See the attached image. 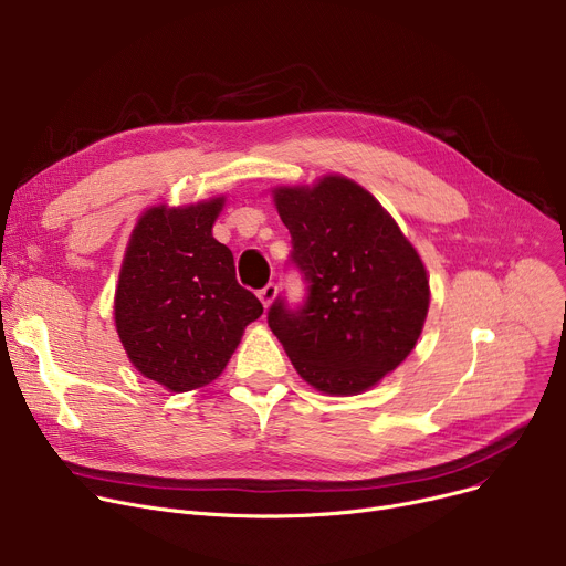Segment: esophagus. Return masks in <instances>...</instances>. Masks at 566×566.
<instances>
[{"label": "esophagus", "instance_id": "esophagus-1", "mask_svg": "<svg viewBox=\"0 0 566 566\" xmlns=\"http://www.w3.org/2000/svg\"><path fill=\"white\" fill-rule=\"evenodd\" d=\"M275 295H277V286H275L273 282L265 284V286L259 291V298H261L263 307H271V303L275 301Z\"/></svg>", "mask_w": 566, "mask_h": 566}]
</instances>
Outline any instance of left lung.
<instances>
[{
	"mask_svg": "<svg viewBox=\"0 0 566 566\" xmlns=\"http://www.w3.org/2000/svg\"><path fill=\"white\" fill-rule=\"evenodd\" d=\"M275 203L307 293L298 305L277 295L268 325L316 390L358 395L418 344L429 310L424 265L382 206L344 176L275 190Z\"/></svg>",
	"mask_w": 566,
	"mask_h": 566,
	"instance_id": "left-lung-1",
	"label": "left lung"
}]
</instances>
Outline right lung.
<instances>
[{
	"instance_id": "1",
	"label": "right lung",
	"mask_w": 566,
	"mask_h": 566,
	"mask_svg": "<svg viewBox=\"0 0 566 566\" xmlns=\"http://www.w3.org/2000/svg\"><path fill=\"white\" fill-rule=\"evenodd\" d=\"M222 199L151 208L137 222L114 298L116 333L130 363L171 392L220 376L263 314L235 280L233 254L213 238Z\"/></svg>"
}]
</instances>
